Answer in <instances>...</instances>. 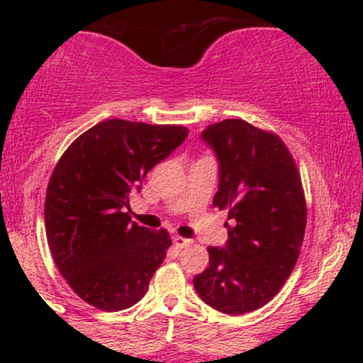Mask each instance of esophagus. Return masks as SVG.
Masks as SVG:
<instances>
[{
    "instance_id": "esophagus-1",
    "label": "esophagus",
    "mask_w": 363,
    "mask_h": 363,
    "mask_svg": "<svg viewBox=\"0 0 363 363\" xmlns=\"http://www.w3.org/2000/svg\"><path fill=\"white\" fill-rule=\"evenodd\" d=\"M174 244H176V247H179V249H184V247H187V245L191 244V239H186V237L176 235V237H174Z\"/></svg>"
}]
</instances>
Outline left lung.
<instances>
[{
	"label": "left lung",
	"mask_w": 363,
	"mask_h": 363,
	"mask_svg": "<svg viewBox=\"0 0 363 363\" xmlns=\"http://www.w3.org/2000/svg\"><path fill=\"white\" fill-rule=\"evenodd\" d=\"M201 136L220 164L213 206L230 222L227 245L208 247L210 266L193 283L213 309L245 314L272 301L298 259L307 223L301 172L280 136L247 121L210 124Z\"/></svg>",
	"instance_id": "left-lung-1"
}]
</instances>
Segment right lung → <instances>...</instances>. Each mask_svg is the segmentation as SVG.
Returning <instances> with one entry per match:
<instances>
[{
    "label": "right lung",
    "mask_w": 363,
    "mask_h": 363,
    "mask_svg": "<svg viewBox=\"0 0 363 363\" xmlns=\"http://www.w3.org/2000/svg\"><path fill=\"white\" fill-rule=\"evenodd\" d=\"M187 133L107 119L78 136L54 167L44 205L48 244L60 273L90 306L123 311L147 294L172 240L165 228L131 222L129 194Z\"/></svg>",
    "instance_id": "obj_1"
}]
</instances>
